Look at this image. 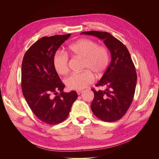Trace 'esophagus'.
Wrapping results in <instances>:
<instances>
[{"label": "esophagus", "instance_id": "esophagus-1", "mask_svg": "<svg viewBox=\"0 0 159 159\" xmlns=\"http://www.w3.org/2000/svg\"><path fill=\"white\" fill-rule=\"evenodd\" d=\"M76 92H77V94H78V95H80V94L83 91H82V90H77Z\"/></svg>", "mask_w": 159, "mask_h": 159}]
</instances>
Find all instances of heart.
<instances>
[{
	"mask_svg": "<svg viewBox=\"0 0 159 159\" xmlns=\"http://www.w3.org/2000/svg\"><path fill=\"white\" fill-rule=\"evenodd\" d=\"M70 53L83 59L82 72L72 74L67 77L65 83L70 90H81L94 80V75L97 77L103 75L110 61L108 49L100 46L92 39H81L69 46ZM53 64L56 71L66 75L69 71V57L62 51H57L53 56Z\"/></svg>",
	"mask_w": 159,
	"mask_h": 159,
	"instance_id": "heart-1",
	"label": "heart"
}]
</instances>
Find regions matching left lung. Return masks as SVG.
Here are the masks:
<instances>
[{"label":"left lung","instance_id":"left-lung-1","mask_svg":"<svg viewBox=\"0 0 159 159\" xmlns=\"http://www.w3.org/2000/svg\"><path fill=\"white\" fill-rule=\"evenodd\" d=\"M80 34L92 35L103 40L111 52V62L95 85L105 90H95L91 104L93 114L103 121L114 122L127 112L133 102L137 82L136 69L129 52L120 40L108 32L90 31Z\"/></svg>","mask_w":159,"mask_h":159}]
</instances>
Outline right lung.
<instances>
[{"label": "right lung", "instance_id": "add662e5", "mask_svg": "<svg viewBox=\"0 0 159 159\" xmlns=\"http://www.w3.org/2000/svg\"><path fill=\"white\" fill-rule=\"evenodd\" d=\"M70 34L43 37L25 52L21 65V89L31 111L48 125L62 122L77 98L75 91L65 93L53 64V56Z\"/></svg>", "mask_w": 159, "mask_h": 159}]
</instances>
